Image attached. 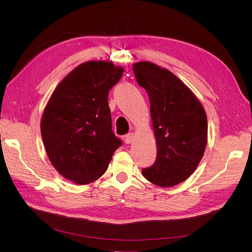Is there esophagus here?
I'll return each mask as SVG.
<instances>
[{
    "instance_id": "esophagus-1",
    "label": "esophagus",
    "mask_w": 252,
    "mask_h": 252,
    "mask_svg": "<svg viewBox=\"0 0 252 252\" xmlns=\"http://www.w3.org/2000/svg\"><path fill=\"white\" fill-rule=\"evenodd\" d=\"M133 138H134V134L130 133V134H126L125 136V142L126 144H131L133 142Z\"/></svg>"
}]
</instances>
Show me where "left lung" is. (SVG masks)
<instances>
[{
  "label": "left lung",
  "instance_id": "1",
  "mask_svg": "<svg viewBox=\"0 0 252 252\" xmlns=\"http://www.w3.org/2000/svg\"><path fill=\"white\" fill-rule=\"evenodd\" d=\"M147 91L157 142L155 164L143 176L159 187L183 183L195 171L207 144V117L201 102L177 76L151 62L133 64Z\"/></svg>",
  "mask_w": 252,
  "mask_h": 252
}]
</instances>
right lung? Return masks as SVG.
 Segmentation results:
<instances>
[{
    "label": "right lung",
    "instance_id": "right-lung-1",
    "mask_svg": "<svg viewBox=\"0 0 252 252\" xmlns=\"http://www.w3.org/2000/svg\"><path fill=\"white\" fill-rule=\"evenodd\" d=\"M122 73L108 61L80 64L57 86L44 109L40 133L46 154L59 174L75 184L101 177L122 145L112 130L107 101Z\"/></svg>",
    "mask_w": 252,
    "mask_h": 252
}]
</instances>
